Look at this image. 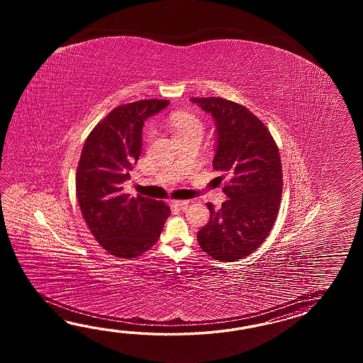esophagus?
Segmentation results:
<instances>
[{
  "label": "esophagus",
  "mask_w": 363,
  "mask_h": 363,
  "mask_svg": "<svg viewBox=\"0 0 363 363\" xmlns=\"http://www.w3.org/2000/svg\"><path fill=\"white\" fill-rule=\"evenodd\" d=\"M171 205L172 206H178L180 208H186V205H188V201L186 200H172L170 201Z\"/></svg>",
  "instance_id": "obj_1"
}]
</instances>
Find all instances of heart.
<instances>
[{
    "instance_id": "b5f03b06",
    "label": "heart",
    "mask_w": 363,
    "mask_h": 363,
    "mask_svg": "<svg viewBox=\"0 0 363 363\" xmlns=\"http://www.w3.org/2000/svg\"><path fill=\"white\" fill-rule=\"evenodd\" d=\"M172 128L175 132V138L182 135H191V133H203V124L197 116H188V114H175L171 118Z\"/></svg>"
}]
</instances>
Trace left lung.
Returning a JSON list of instances; mask_svg holds the SVG:
<instances>
[{"mask_svg":"<svg viewBox=\"0 0 363 363\" xmlns=\"http://www.w3.org/2000/svg\"><path fill=\"white\" fill-rule=\"evenodd\" d=\"M214 119L216 133L213 167L230 182L228 200L197 233L203 252L216 261L235 262L252 255L269 236L278 216L283 174L279 149L267 127L247 108L220 97H192Z\"/></svg>","mask_w":363,"mask_h":363,"instance_id":"left-lung-1","label":"left lung"}]
</instances>
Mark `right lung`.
Segmentation results:
<instances>
[{"instance_id":"obj_1","label":"right lung","mask_w":363,"mask_h":363,"mask_svg":"<svg viewBox=\"0 0 363 363\" xmlns=\"http://www.w3.org/2000/svg\"><path fill=\"white\" fill-rule=\"evenodd\" d=\"M170 104L143 100L111 110L85 140L77 170V196L85 223L110 255L133 258L155 245L170 216L162 202L123 193L139 160L144 121Z\"/></svg>"}]
</instances>
